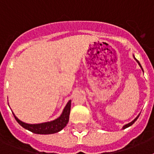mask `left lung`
<instances>
[{
	"instance_id": "obj_1",
	"label": "left lung",
	"mask_w": 154,
	"mask_h": 154,
	"mask_svg": "<svg viewBox=\"0 0 154 154\" xmlns=\"http://www.w3.org/2000/svg\"><path fill=\"white\" fill-rule=\"evenodd\" d=\"M133 58H135V60H136V61H137V63H138V64H139V65H140V68H141V69H142V71H143V68H142V66H141L140 63V62H139V61H138V60H137V58H135V56H134V55H133ZM139 116H140V115H139ZM139 116H137V117H136V118H135V119H133V121H132V122H130V123H128V124H126V125H125V126H123V129H126V128H127V127H129V126H132V125H133V123H135V122H136V120H137V119H138V117H139Z\"/></svg>"
}]
</instances>
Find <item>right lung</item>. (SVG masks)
I'll return each instance as SVG.
<instances>
[{"mask_svg": "<svg viewBox=\"0 0 154 154\" xmlns=\"http://www.w3.org/2000/svg\"><path fill=\"white\" fill-rule=\"evenodd\" d=\"M70 109L71 100H69L65 108H64L62 115L59 117L57 118L55 120L47 122V123H38V124L25 123L17 119L14 116H14L17 123L21 125L22 127L32 132V133H37V134H52V133H55L61 131L65 126H66L67 123H69Z\"/></svg>", "mask_w": 154, "mask_h": 154, "instance_id": "1", "label": "right lung"}]
</instances>
